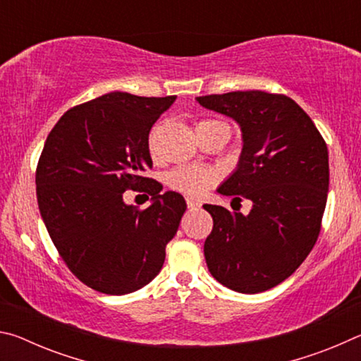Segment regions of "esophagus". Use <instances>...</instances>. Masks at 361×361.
I'll return each mask as SVG.
<instances>
[{
	"label": "esophagus",
	"mask_w": 361,
	"mask_h": 361,
	"mask_svg": "<svg viewBox=\"0 0 361 361\" xmlns=\"http://www.w3.org/2000/svg\"><path fill=\"white\" fill-rule=\"evenodd\" d=\"M186 204H188V209L189 210H199L200 209V202L199 200H195L192 197H188L186 199Z\"/></svg>",
	"instance_id": "1"
}]
</instances>
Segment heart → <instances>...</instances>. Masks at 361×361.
Listing matches in <instances>:
<instances>
[{
    "label": "heart",
    "instance_id": "1",
    "mask_svg": "<svg viewBox=\"0 0 361 361\" xmlns=\"http://www.w3.org/2000/svg\"><path fill=\"white\" fill-rule=\"evenodd\" d=\"M213 122V121H202ZM219 180V172L215 169L202 166H181L167 175L169 186L188 195H202Z\"/></svg>",
    "mask_w": 361,
    "mask_h": 361
}]
</instances>
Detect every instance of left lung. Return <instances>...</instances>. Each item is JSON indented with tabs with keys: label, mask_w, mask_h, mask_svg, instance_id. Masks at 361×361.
Wrapping results in <instances>:
<instances>
[{
	"label": "left lung",
	"mask_w": 361,
	"mask_h": 361,
	"mask_svg": "<svg viewBox=\"0 0 361 361\" xmlns=\"http://www.w3.org/2000/svg\"><path fill=\"white\" fill-rule=\"evenodd\" d=\"M195 100L240 126L239 166L218 192L253 204L248 215L204 205L213 218L204 245L207 266L234 291L274 288L319 239L329 185L325 140L307 113L282 94L237 90Z\"/></svg>",
	"instance_id": "1"
}]
</instances>
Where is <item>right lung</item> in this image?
Returning <instances> with one entry per match:
<instances>
[{
    "label": "right lung",
    "mask_w": 361,
    "mask_h": 361,
    "mask_svg": "<svg viewBox=\"0 0 361 361\" xmlns=\"http://www.w3.org/2000/svg\"><path fill=\"white\" fill-rule=\"evenodd\" d=\"M175 99L109 92L73 106L39 156L36 197L49 235L70 271L105 295L137 291L157 276L186 210L181 194H161L145 176L149 130ZM127 188L148 192L149 209L124 204Z\"/></svg>",
    "instance_id": "obj_1"
}]
</instances>
